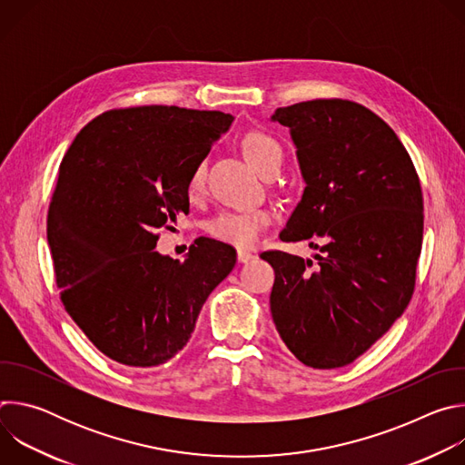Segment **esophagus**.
<instances>
[{"mask_svg":"<svg viewBox=\"0 0 465 465\" xmlns=\"http://www.w3.org/2000/svg\"><path fill=\"white\" fill-rule=\"evenodd\" d=\"M252 259H255V253L246 252V250H239V252H237V261H239V262H248V261H252Z\"/></svg>","mask_w":465,"mask_h":465,"instance_id":"obj_1","label":"esophagus"}]
</instances>
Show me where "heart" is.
Masks as SVG:
<instances>
[{
  "mask_svg": "<svg viewBox=\"0 0 465 465\" xmlns=\"http://www.w3.org/2000/svg\"><path fill=\"white\" fill-rule=\"evenodd\" d=\"M241 149L252 167L262 174L264 178L274 176L283 162L285 151L282 143L267 134V132L252 130L241 140ZM206 187V163L198 162L187 180V194L189 198H198ZM271 213L267 210H230L219 213L210 221L208 232L212 237L241 246L252 248L257 244L261 235L271 224Z\"/></svg>",
  "mask_w": 465,
  "mask_h": 465,
  "instance_id": "heart-1",
  "label": "heart"
}]
</instances>
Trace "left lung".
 Wrapping results in <instances>:
<instances>
[{
  "mask_svg": "<svg viewBox=\"0 0 465 465\" xmlns=\"http://www.w3.org/2000/svg\"><path fill=\"white\" fill-rule=\"evenodd\" d=\"M291 128L305 189L282 241H311V259L267 250L271 312L294 357L342 368L400 318L416 287L423 194L395 132L366 106L314 99L278 108Z\"/></svg>",
  "mask_w": 465,
  "mask_h": 465,
  "instance_id": "left-lung-1",
  "label": "left lung"
}]
</instances>
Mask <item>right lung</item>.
Here are the masks:
<instances>
[{
    "label": "right lung",
    "instance_id": "1",
    "mask_svg": "<svg viewBox=\"0 0 465 465\" xmlns=\"http://www.w3.org/2000/svg\"><path fill=\"white\" fill-rule=\"evenodd\" d=\"M230 123L217 110L114 108L92 119L62 158L47 213L60 302L123 366L173 359L235 267V250L206 237L185 261L154 250L158 228L189 212V174Z\"/></svg>",
    "mask_w": 465,
    "mask_h": 465
}]
</instances>
